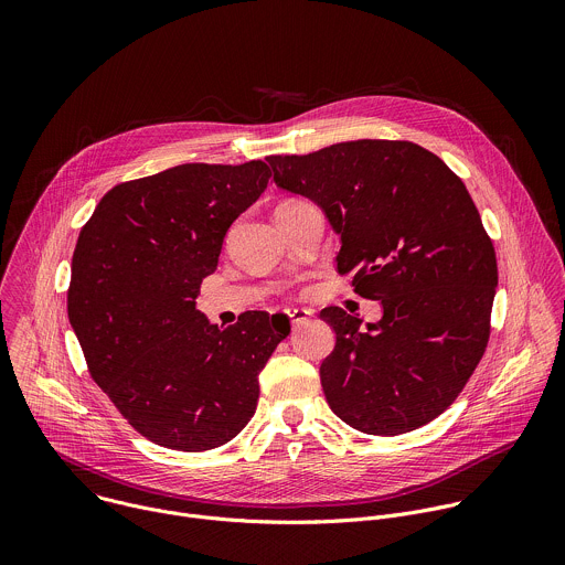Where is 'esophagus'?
I'll return each mask as SVG.
<instances>
[{
    "mask_svg": "<svg viewBox=\"0 0 565 565\" xmlns=\"http://www.w3.org/2000/svg\"><path fill=\"white\" fill-rule=\"evenodd\" d=\"M286 317L290 319L292 327H301V324H308L310 317H312V310H308V308H288Z\"/></svg>",
    "mask_w": 565,
    "mask_h": 565,
    "instance_id": "obj_1",
    "label": "esophagus"
}]
</instances>
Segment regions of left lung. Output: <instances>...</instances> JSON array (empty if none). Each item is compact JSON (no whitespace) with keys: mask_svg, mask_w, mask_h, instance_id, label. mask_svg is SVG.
Masks as SVG:
<instances>
[{"mask_svg":"<svg viewBox=\"0 0 565 565\" xmlns=\"http://www.w3.org/2000/svg\"><path fill=\"white\" fill-rule=\"evenodd\" d=\"M277 188L315 201L340 234L338 273L382 319L329 306L335 349L319 377L329 407L362 434L397 436L438 418L490 340L497 253L465 183L409 140H349L268 156Z\"/></svg>","mask_w":565,"mask_h":565,"instance_id":"1","label":"left lung"}]
</instances>
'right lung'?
<instances>
[{"instance_id": "right-lung-1", "label": "right lung", "mask_w": 565, "mask_h": 565, "mask_svg": "<svg viewBox=\"0 0 565 565\" xmlns=\"http://www.w3.org/2000/svg\"><path fill=\"white\" fill-rule=\"evenodd\" d=\"M264 160L185 163L111 188L79 230L68 321L94 382L147 440L225 445L255 416L259 373L290 333L250 310L218 329L196 310L223 236L268 188Z\"/></svg>"}]
</instances>
